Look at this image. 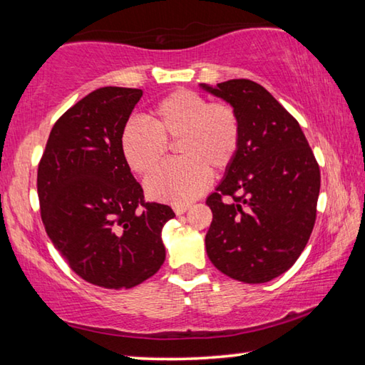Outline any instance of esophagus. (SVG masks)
I'll use <instances>...</instances> for the list:
<instances>
[{
  "label": "esophagus",
  "instance_id": "1",
  "mask_svg": "<svg viewBox=\"0 0 365 365\" xmlns=\"http://www.w3.org/2000/svg\"><path fill=\"white\" fill-rule=\"evenodd\" d=\"M188 205H174V211H175V214L177 215H180V214H185L188 211Z\"/></svg>",
  "mask_w": 365,
  "mask_h": 365
}]
</instances>
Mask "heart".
I'll return each instance as SVG.
<instances>
[{"label":"heart","mask_w":365,"mask_h":365,"mask_svg":"<svg viewBox=\"0 0 365 365\" xmlns=\"http://www.w3.org/2000/svg\"><path fill=\"white\" fill-rule=\"evenodd\" d=\"M143 120L130 119L120 132V151L128 168L148 175L177 146L182 160L164 164L146 180L153 200L187 205L209 188L212 174L225 172L237 159L242 127L235 109L209 103L190 90H177L154 104Z\"/></svg>","instance_id":"heart-1"}]
</instances>
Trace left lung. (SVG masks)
Wrapping results in <instances>:
<instances>
[{
	"label": "left lung",
	"instance_id": "obj_1",
	"mask_svg": "<svg viewBox=\"0 0 365 365\" xmlns=\"http://www.w3.org/2000/svg\"><path fill=\"white\" fill-rule=\"evenodd\" d=\"M235 109L237 159L206 205L212 211L206 251L222 274L265 283L299 257L316 224L320 170L298 120L248 78L200 85Z\"/></svg>",
	"mask_w": 365,
	"mask_h": 365
}]
</instances>
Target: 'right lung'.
<instances>
[{
	"instance_id": "obj_1",
	"label": "right lung",
	"mask_w": 365,
	"mask_h": 365,
	"mask_svg": "<svg viewBox=\"0 0 365 365\" xmlns=\"http://www.w3.org/2000/svg\"><path fill=\"white\" fill-rule=\"evenodd\" d=\"M143 91L103 86L54 123L36 188L45 230L69 267L91 285L127 289L160 269V232L175 214L146 202L120 151V132Z\"/></svg>"
}]
</instances>
